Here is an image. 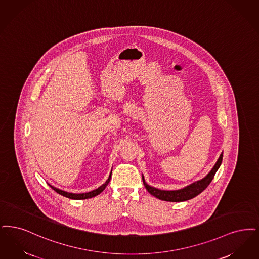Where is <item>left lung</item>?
Masks as SVG:
<instances>
[{
    "label": "left lung",
    "mask_w": 259,
    "mask_h": 259,
    "mask_svg": "<svg viewBox=\"0 0 259 259\" xmlns=\"http://www.w3.org/2000/svg\"><path fill=\"white\" fill-rule=\"evenodd\" d=\"M223 155L224 152H222L220 158H218L214 167L211 169V171L200 180L195 181L193 183L190 184L187 187H184L180 190H175V191H163V190H158L154 187H151L150 185H148L144 176L142 175V181L143 184L146 188L147 191H149L153 196L157 197L160 200H164V201H170V202H182V201H186V200H190L191 198L197 196L199 193H201L214 179V174L218 171V169L220 168L222 161H223Z\"/></svg>",
    "instance_id": "left-lung-1"
}]
</instances>
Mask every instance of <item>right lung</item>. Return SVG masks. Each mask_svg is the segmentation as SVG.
<instances>
[{"mask_svg": "<svg viewBox=\"0 0 259 259\" xmlns=\"http://www.w3.org/2000/svg\"><path fill=\"white\" fill-rule=\"evenodd\" d=\"M111 173H112V170H111V172H110V174H109L108 179L105 181V183L102 184L101 187H99L98 189H96V190H94V191H89V192H85V193H72V192H68V191H62V190H60V189H58V188H55L54 186H51L50 184H48V185H49V187H51L52 190H54V191H56L57 193H59V194H61V195H63V196H66V197L70 198V199H75V200L88 199V198H92V197L97 196L98 194L101 193V191H104V189L106 188V186H107V185L109 184V182H110V179H111Z\"/></svg>", "mask_w": 259, "mask_h": 259, "instance_id": "1", "label": "right lung"}]
</instances>
